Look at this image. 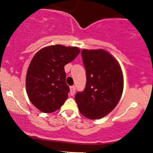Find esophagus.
Listing matches in <instances>:
<instances>
[{
  "label": "esophagus",
  "instance_id": "34e87169",
  "mask_svg": "<svg viewBox=\"0 0 153 153\" xmlns=\"http://www.w3.org/2000/svg\"><path fill=\"white\" fill-rule=\"evenodd\" d=\"M75 90H76V88H75V85H73V86L71 87V96H73L75 94Z\"/></svg>",
  "mask_w": 153,
  "mask_h": 153
}]
</instances>
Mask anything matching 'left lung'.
<instances>
[{
	"label": "left lung",
	"instance_id": "8db88e82",
	"mask_svg": "<svg viewBox=\"0 0 153 153\" xmlns=\"http://www.w3.org/2000/svg\"><path fill=\"white\" fill-rule=\"evenodd\" d=\"M81 55L86 84L75 99L78 109L90 119H101L119 103L124 87L122 70L118 62L103 50H82Z\"/></svg>",
	"mask_w": 153,
	"mask_h": 153
}]
</instances>
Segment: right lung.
<instances>
[{"label":"right lung","instance_id":"right-lung-1","mask_svg":"<svg viewBox=\"0 0 153 153\" xmlns=\"http://www.w3.org/2000/svg\"><path fill=\"white\" fill-rule=\"evenodd\" d=\"M79 53L75 47L56 45L40 50L31 59L26 73V92L32 104L42 112L55 111L68 99L70 88L64 66Z\"/></svg>","mask_w":153,"mask_h":153}]
</instances>
